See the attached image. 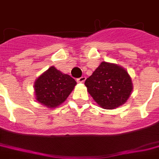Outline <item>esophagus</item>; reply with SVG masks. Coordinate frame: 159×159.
Listing matches in <instances>:
<instances>
[{"mask_svg": "<svg viewBox=\"0 0 159 159\" xmlns=\"http://www.w3.org/2000/svg\"><path fill=\"white\" fill-rule=\"evenodd\" d=\"M85 81H86V77H84V76H82V77H79V78L77 79V82H79V83H83Z\"/></svg>", "mask_w": 159, "mask_h": 159, "instance_id": "obj_1", "label": "esophagus"}]
</instances>
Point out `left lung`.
<instances>
[{"instance_id":"8db88e82","label":"left lung","mask_w":159,"mask_h":159,"mask_svg":"<svg viewBox=\"0 0 159 159\" xmlns=\"http://www.w3.org/2000/svg\"><path fill=\"white\" fill-rule=\"evenodd\" d=\"M87 92L97 104L112 110L124 105L133 91L132 80L123 67L102 62L85 82Z\"/></svg>"}]
</instances>
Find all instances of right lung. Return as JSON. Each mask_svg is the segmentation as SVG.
I'll list each match as a JSON object with an SVG mask.
<instances>
[{
	"label": "right lung",
	"mask_w": 159,
	"mask_h": 159,
	"mask_svg": "<svg viewBox=\"0 0 159 159\" xmlns=\"http://www.w3.org/2000/svg\"><path fill=\"white\" fill-rule=\"evenodd\" d=\"M76 85L77 82L69 75L52 66L34 82L35 100L48 108H55L67 100Z\"/></svg>",
	"instance_id": "obj_1"
}]
</instances>
